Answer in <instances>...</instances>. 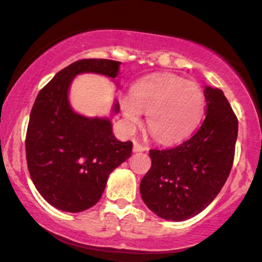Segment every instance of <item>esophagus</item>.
<instances>
[{"instance_id": "esophagus-1", "label": "esophagus", "mask_w": 262, "mask_h": 262, "mask_svg": "<svg viewBox=\"0 0 262 262\" xmlns=\"http://www.w3.org/2000/svg\"><path fill=\"white\" fill-rule=\"evenodd\" d=\"M145 150H148V148H146L144 144L139 143L138 140H134L133 141V151L134 152H138V151H145Z\"/></svg>"}]
</instances>
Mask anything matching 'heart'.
<instances>
[{
  "mask_svg": "<svg viewBox=\"0 0 262 262\" xmlns=\"http://www.w3.org/2000/svg\"><path fill=\"white\" fill-rule=\"evenodd\" d=\"M125 119L130 125L146 113L149 130L161 141H173L191 133L204 111V93L196 82L175 75H155L133 87L130 100L122 102Z\"/></svg>",
  "mask_w": 262,
  "mask_h": 262,
  "instance_id": "1",
  "label": "heart"
}]
</instances>
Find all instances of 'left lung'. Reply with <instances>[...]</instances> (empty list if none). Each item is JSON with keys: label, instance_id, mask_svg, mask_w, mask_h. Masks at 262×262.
<instances>
[{"label": "left lung", "instance_id": "left-lung-1", "mask_svg": "<svg viewBox=\"0 0 262 262\" xmlns=\"http://www.w3.org/2000/svg\"><path fill=\"white\" fill-rule=\"evenodd\" d=\"M206 118L191 138L149 151L151 167L140 182L148 208L160 218L194 217L217 197L235 155L237 118L222 90L207 86Z\"/></svg>", "mask_w": 262, "mask_h": 262}]
</instances>
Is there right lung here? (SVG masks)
<instances>
[{"label":"right lung","instance_id":"obj_1","mask_svg":"<svg viewBox=\"0 0 262 262\" xmlns=\"http://www.w3.org/2000/svg\"><path fill=\"white\" fill-rule=\"evenodd\" d=\"M119 61L82 59L59 71L38 93L26 135L32 181L48 203L77 213L100 201L110 173L132 155V141H119L107 118L75 113L68 92L76 75L117 76ZM113 111L119 112L118 102Z\"/></svg>","mask_w":262,"mask_h":262}]
</instances>
